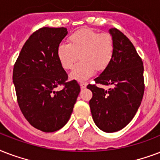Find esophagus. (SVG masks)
<instances>
[{
	"label": "esophagus",
	"mask_w": 160,
	"mask_h": 160,
	"mask_svg": "<svg viewBox=\"0 0 160 160\" xmlns=\"http://www.w3.org/2000/svg\"><path fill=\"white\" fill-rule=\"evenodd\" d=\"M87 85H88V83H87V82H81V84H80L81 88H86Z\"/></svg>",
	"instance_id": "esophagus-1"
}]
</instances>
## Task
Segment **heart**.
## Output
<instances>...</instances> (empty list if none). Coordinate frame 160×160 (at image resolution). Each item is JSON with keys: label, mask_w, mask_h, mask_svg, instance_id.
I'll return each mask as SVG.
<instances>
[{"label": "heart", "mask_w": 160, "mask_h": 160, "mask_svg": "<svg viewBox=\"0 0 160 160\" xmlns=\"http://www.w3.org/2000/svg\"><path fill=\"white\" fill-rule=\"evenodd\" d=\"M115 42L109 33H98L90 28H81L68 38V44H61L57 58L63 69L70 70L79 58L81 61L70 73V78L85 81L96 72L104 71L112 62Z\"/></svg>", "instance_id": "b5f03b06"}]
</instances>
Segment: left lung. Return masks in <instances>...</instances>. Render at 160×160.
<instances>
[{"label":"left lung","instance_id":"left-lung-1","mask_svg":"<svg viewBox=\"0 0 160 160\" xmlns=\"http://www.w3.org/2000/svg\"><path fill=\"white\" fill-rule=\"evenodd\" d=\"M115 42L110 65L94 79L95 83L110 86L108 90L88 84L89 101L95 124L106 133L122 129L133 119L144 92L143 66L130 40L117 28L109 30Z\"/></svg>","mask_w":160,"mask_h":160}]
</instances>
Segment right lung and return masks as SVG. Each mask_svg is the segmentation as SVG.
<instances>
[{
  "mask_svg": "<svg viewBox=\"0 0 160 160\" xmlns=\"http://www.w3.org/2000/svg\"><path fill=\"white\" fill-rule=\"evenodd\" d=\"M68 34L65 27H42L22 47L13 68L17 102L30 124L39 130H59L70 118L80 86L68 76L57 58V49ZM64 86L55 91L58 86Z\"/></svg>",
  "mask_w": 160,
  "mask_h": 160,
  "instance_id": "add662e5",
  "label": "right lung"
}]
</instances>
